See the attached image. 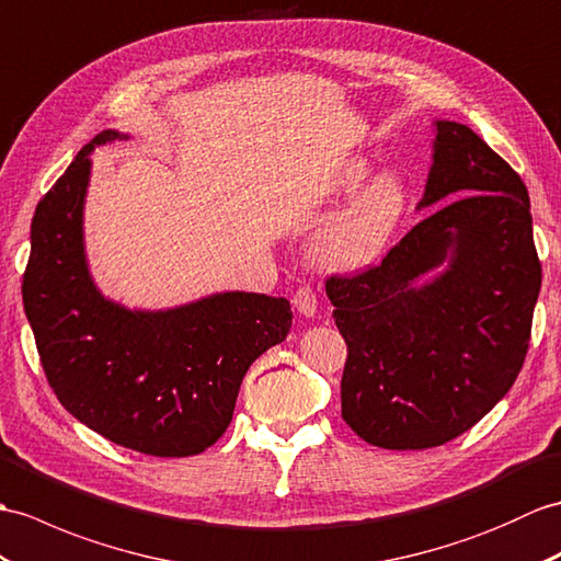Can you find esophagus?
I'll return each mask as SVG.
<instances>
[{
  "label": "esophagus",
  "instance_id": "1",
  "mask_svg": "<svg viewBox=\"0 0 561 561\" xmlns=\"http://www.w3.org/2000/svg\"><path fill=\"white\" fill-rule=\"evenodd\" d=\"M294 308L306 318H316V312H318L316 291H312L310 286H301V289L294 294Z\"/></svg>",
  "mask_w": 561,
  "mask_h": 561
}]
</instances>
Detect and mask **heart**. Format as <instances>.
<instances>
[{
    "label": "heart",
    "instance_id": "b5f03b06",
    "mask_svg": "<svg viewBox=\"0 0 561 561\" xmlns=\"http://www.w3.org/2000/svg\"><path fill=\"white\" fill-rule=\"evenodd\" d=\"M370 172V160L351 154L324 176L318 191L322 201H342L351 192L355 195L312 239L310 255L318 267L336 275L360 272L392 241L409 207L407 181L397 172H380L363 187Z\"/></svg>",
    "mask_w": 561,
    "mask_h": 561
}]
</instances>
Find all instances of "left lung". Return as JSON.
<instances>
[{
	"instance_id": "left-lung-1",
	"label": "left lung",
	"mask_w": 561,
	"mask_h": 561,
	"mask_svg": "<svg viewBox=\"0 0 561 561\" xmlns=\"http://www.w3.org/2000/svg\"><path fill=\"white\" fill-rule=\"evenodd\" d=\"M433 131L419 210H437L382 265L328 279L348 348L342 415L382 449L439 447L494 409L524 366L542 282L524 181L468 126Z\"/></svg>"
}]
</instances>
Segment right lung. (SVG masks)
I'll use <instances>...</instances> for the list:
<instances>
[{
	"label": "right lung",
	"instance_id": "right-lung-1",
	"mask_svg": "<svg viewBox=\"0 0 561 561\" xmlns=\"http://www.w3.org/2000/svg\"><path fill=\"white\" fill-rule=\"evenodd\" d=\"M128 134L107 128L37 203L23 308L61 407L114 445L191 457L225 435L251 363L291 330L286 298L219 291L174 308H126L90 275L83 210L90 152Z\"/></svg>",
	"mask_w": 561,
	"mask_h": 561
}]
</instances>
